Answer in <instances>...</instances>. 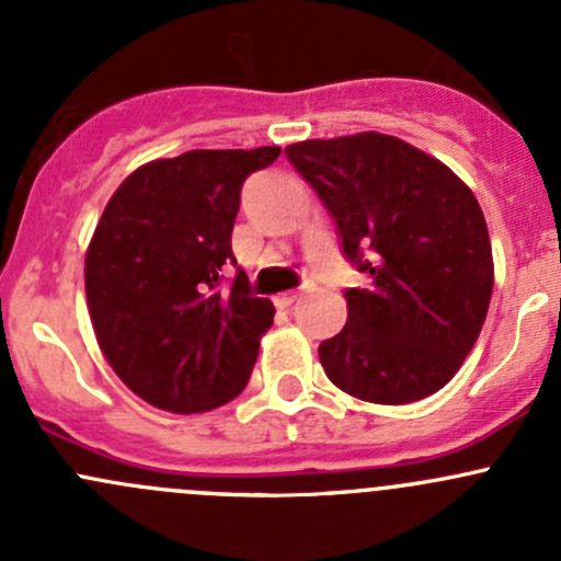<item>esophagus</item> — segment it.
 Returning <instances> with one entry per match:
<instances>
[{
  "mask_svg": "<svg viewBox=\"0 0 561 561\" xmlns=\"http://www.w3.org/2000/svg\"><path fill=\"white\" fill-rule=\"evenodd\" d=\"M298 298H301V293H282V296H276V304H279V307H293Z\"/></svg>",
  "mask_w": 561,
  "mask_h": 561,
  "instance_id": "obj_1",
  "label": "esophagus"
}]
</instances>
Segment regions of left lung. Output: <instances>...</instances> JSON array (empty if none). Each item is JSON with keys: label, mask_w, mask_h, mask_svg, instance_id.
Masks as SVG:
<instances>
[{"label": "left lung", "mask_w": 561, "mask_h": 561, "mask_svg": "<svg viewBox=\"0 0 561 561\" xmlns=\"http://www.w3.org/2000/svg\"><path fill=\"white\" fill-rule=\"evenodd\" d=\"M336 219L344 254L371 276L347 290V322L320 344L328 380L371 404L448 386L494 290L485 217L445 162L407 140L358 133L287 146Z\"/></svg>", "instance_id": "8db88e82"}]
</instances>
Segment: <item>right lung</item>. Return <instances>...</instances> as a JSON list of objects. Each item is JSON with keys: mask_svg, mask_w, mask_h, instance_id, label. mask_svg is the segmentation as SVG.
I'll use <instances>...</instances> for the list:
<instances>
[{"mask_svg": "<svg viewBox=\"0 0 561 561\" xmlns=\"http://www.w3.org/2000/svg\"><path fill=\"white\" fill-rule=\"evenodd\" d=\"M279 146L192 149L151 160L118 184L83 263L94 336L135 396L175 415L208 412L247 388L274 304L247 274L219 290L236 263L230 236L249 173Z\"/></svg>", "mask_w": 561, "mask_h": 561, "instance_id": "1", "label": "right lung"}]
</instances>
